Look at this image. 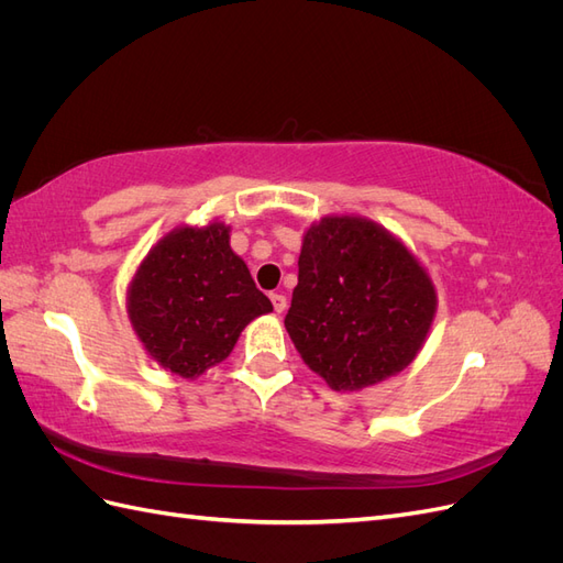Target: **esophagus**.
<instances>
[{
	"instance_id": "obj_1",
	"label": "esophagus",
	"mask_w": 563,
	"mask_h": 563,
	"mask_svg": "<svg viewBox=\"0 0 563 563\" xmlns=\"http://www.w3.org/2000/svg\"><path fill=\"white\" fill-rule=\"evenodd\" d=\"M269 300H272V308H275L277 314H282L286 310V296L284 294H272Z\"/></svg>"
}]
</instances>
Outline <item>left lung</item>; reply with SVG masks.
<instances>
[{"label": "left lung", "mask_w": 563, "mask_h": 563, "mask_svg": "<svg viewBox=\"0 0 563 563\" xmlns=\"http://www.w3.org/2000/svg\"><path fill=\"white\" fill-rule=\"evenodd\" d=\"M437 294L395 234L362 216H327L302 236L284 327L331 389L397 376L430 333Z\"/></svg>", "instance_id": "obj_1"}]
</instances>
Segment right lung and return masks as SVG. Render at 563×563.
<instances>
[{"label":"right lung","mask_w":563,"mask_h":563,"mask_svg":"<svg viewBox=\"0 0 563 563\" xmlns=\"http://www.w3.org/2000/svg\"><path fill=\"white\" fill-rule=\"evenodd\" d=\"M126 312L147 354L180 378H199L228 360L240 333L272 312L230 228H176L150 249L129 284Z\"/></svg>","instance_id":"right-lung-1"}]
</instances>
